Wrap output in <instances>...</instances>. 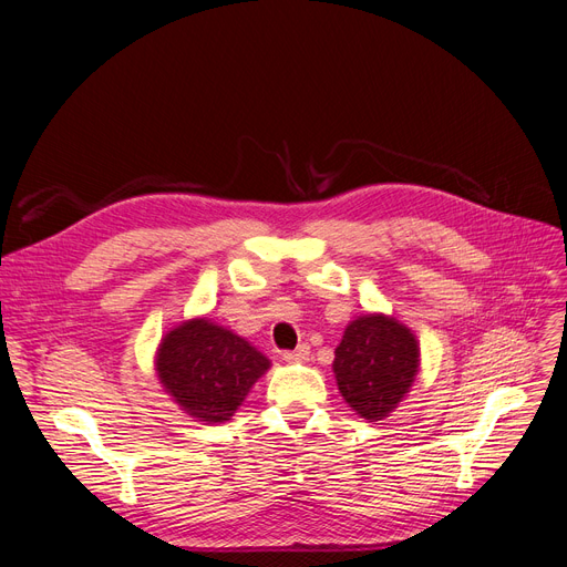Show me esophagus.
Segmentation results:
<instances>
[{"label":"esophagus","mask_w":567,"mask_h":567,"mask_svg":"<svg viewBox=\"0 0 567 567\" xmlns=\"http://www.w3.org/2000/svg\"><path fill=\"white\" fill-rule=\"evenodd\" d=\"M308 355H310V347H308V344H301L299 349L285 351V353H282V359H285V361H289V363H306V361H308Z\"/></svg>","instance_id":"34e87169"}]
</instances>
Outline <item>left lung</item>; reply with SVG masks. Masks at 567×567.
I'll list each match as a JSON object with an SVG mask.
<instances>
[{"mask_svg": "<svg viewBox=\"0 0 567 567\" xmlns=\"http://www.w3.org/2000/svg\"><path fill=\"white\" fill-rule=\"evenodd\" d=\"M421 370V342L393 315L368 312L347 323L333 374L342 400L368 423L383 421L406 400Z\"/></svg>", "mask_w": 567, "mask_h": 567, "instance_id": "1", "label": "left lung"}]
</instances>
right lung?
Wrapping results in <instances>:
<instances>
[{
  "instance_id": "1",
  "label": "right lung",
  "mask_w": 567,
  "mask_h": 567,
  "mask_svg": "<svg viewBox=\"0 0 567 567\" xmlns=\"http://www.w3.org/2000/svg\"><path fill=\"white\" fill-rule=\"evenodd\" d=\"M268 368L271 361L252 342L208 317L176 323L154 355L163 391L206 425L229 421Z\"/></svg>"
}]
</instances>
